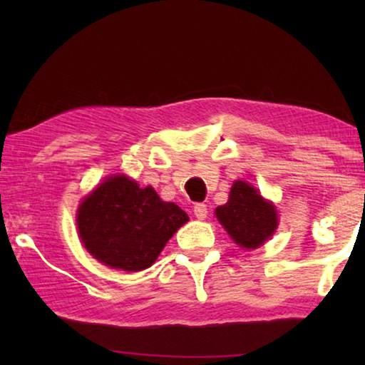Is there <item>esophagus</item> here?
<instances>
[{"label":"esophagus","instance_id":"34e87169","mask_svg":"<svg viewBox=\"0 0 365 365\" xmlns=\"http://www.w3.org/2000/svg\"><path fill=\"white\" fill-rule=\"evenodd\" d=\"M193 212L196 215V219L205 220L207 217L209 211H207V206L205 205V202H197V205H195V207H193Z\"/></svg>","mask_w":365,"mask_h":365}]
</instances>
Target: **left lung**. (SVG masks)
<instances>
[{"mask_svg":"<svg viewBox=\"0 0 365 365\" xmlns=\"http://www.w3.org/2000/svg\"><path fill=\"white\" fill-rule=\"evenodd\" d=\"M215 215L233 242L248 250L261 246L277 228L275 207L242 180L233 183L228 201L215 209Z\"/></svg>","mask_w":365,"mask_h":365,"instance_id":"left-lung-1","label":"left lung"}]
</instances>
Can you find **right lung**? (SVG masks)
Here are the masks:
<instances>
[{
    "label": "right lung",
    "mask_w": 365,
    "mask_h": 365,
    "mask_svg": "<svg viewBox=\"0 0 365 365\" xmlns=\"http://www.w3.org/2000/svg\"><path fill=\"white\" fill-rule=\"evenodd\" d=\"M188 222L174 202L160 201L151 187L115 175L78 207L77 225L85 248L114 269L138 272L156 261L165 243Z\"/></svg>",
    "instance_id": "1"
}]
</instances>
